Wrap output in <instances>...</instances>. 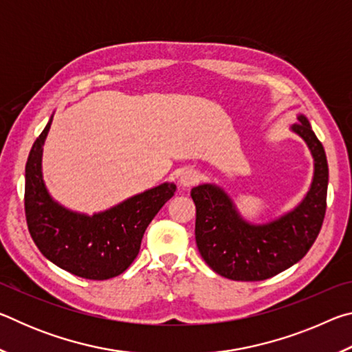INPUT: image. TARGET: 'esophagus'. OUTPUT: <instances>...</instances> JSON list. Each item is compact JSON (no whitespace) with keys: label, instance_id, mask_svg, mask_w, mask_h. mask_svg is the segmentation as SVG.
Here are the masks:
<instances>
[{"label":"esophagus","instance_id":"1","mask_svg":"<svg viewBox=\"0 0 352 352\" xmlns=\"http://www.w3.org/2000/svg\"><path fill=\"white\" fill-rule=\"evenodd\" d=\"M200 180V175H199V172L197 170H194V169H186V170H183L182 172V175H180V184L183 188H190V186H194L195 183H197Z\"/></svg>","mask_w":352,"mask_h":352}]
</instances>
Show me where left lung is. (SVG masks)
<instances>
[{"label":"left lung","instance_id":"obj_1","mask_svg":"<svg viewBox=\"0 0 352 352\" xmlns=\"http://www.w3.org/2000/svg\"><path fill=\"white\" fill-rule=\"evenodd\" d=\"M292 130L314 157V178L306 197L294 210L269 223L253 225L241 217L222 188L205 183L192 188L195 242L211 269L234 281H262L302 259L323 225L329 169L323 144L307 118L300 115Z\"/></svg>","mask_w":352,"mask_h":352}]
</instances>
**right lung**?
Segmentation results:
<instances>
[{"label":"right lung","instance_id":"1","mask_svg":"<svg viewBox=\"0 0 352 352\" xmlns=\"http://www.w3.org/2000/svg\"><path fill=\"white\" fill-rule=\"evenodd\" d=\"M51 122L52 116L35 140L26 163L29 233L41 254L60 269L94 281L115 278L138 256L146 228L177 186L163 183L93 216L67 210L52 200L41 177V153Z\"/></svg>","mask_w":352,"mask_h":352}]
</instances>
